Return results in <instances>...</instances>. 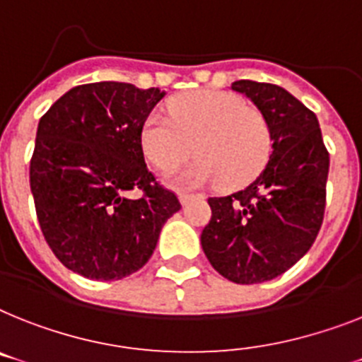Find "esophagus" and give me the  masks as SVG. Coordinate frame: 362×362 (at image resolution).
Masks as SVG:
<instances>
[{
  "mask_svg": "<svg viewBox=\"0 0 362 362\" xmlns=\"http://www.w3.org/2000/svg\"><path fill=\"white\" fill-rule=\"evenodd\" d=\"M192 199H198V194H187V192L179 194V202L183 203V205L190 203V202H192Z\"/></svg>",
  "mask_w": 362,
  "mask_h": 362,
  "instance_id": "34e87169",
  "label": "esophagus"
}]
</instances>
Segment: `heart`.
I'll return each instance as SVG.
<instances>
[{
	"instance_id": "heart-1",
	"label": "heart",
	"mask_w": 362,
	"mask_h": 362,
	"mask_svg": "<svg viewBox=\"0 0 362 362\" xmlns=\"http://www.w3.org/2000/svg\"><path fill=\"white\" fill-rule=\"evenodd\" d=\"M168 116L151 112L140 129V144L153 166L172 172L194 153L181 183L216 181L240 188L261 174L272 155L267 116L247 107L240 95L223 90H196L170 101Z\"/></svg>"
}]
</instances>
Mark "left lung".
<instances>
[{
    "label": "left lung",
    "mask_w": 362,
    "mask_h": 362,
    "mask_svg": "<svg viewBox=\"0 0 362 362\" xmlns=\"http://www.w3.org/2000/svg\"><path fill=\"white\" fill-rule=\"evenodd\" d=\"M272 129L267 168L246 188L209 198L202 247L218 274L238 285L270 281L309 252L324 222L329 153L320 124L291 92L270 83L235 81Z\"/></svg>",
    "instance_id": "obj_1"
}]
</instances>
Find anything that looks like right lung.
Wrapping results in <instances>:
<instances>
[{
	"label": "right lung",
	"instance_id": "1",
	"mask_svg": "<svg viewBox=\"0 0 362 362\" xmlns=\"http://www.w3.org/2000/svg\"><path fill=\"white\" fill-rule=\"evenodd\" d=\"M163 98L159 88L88 83L61 95L38 122L31 192L42 235L68 270L95 281L131 276L181 209L148 170L140 144L142 124Z\"/></svg>",
	"mask_w": 362,
	"mask_h": 362
}]
</instances>
